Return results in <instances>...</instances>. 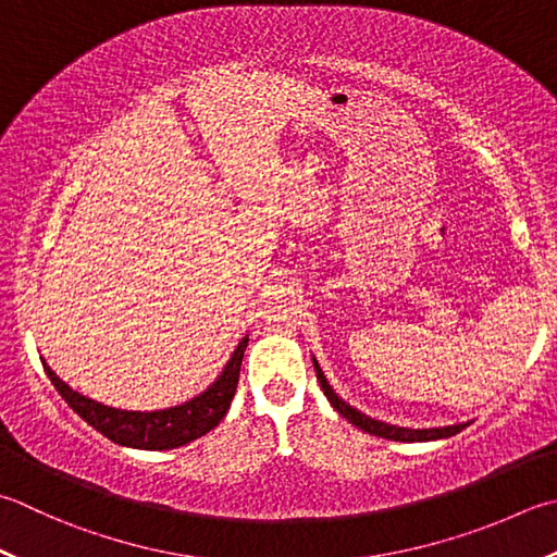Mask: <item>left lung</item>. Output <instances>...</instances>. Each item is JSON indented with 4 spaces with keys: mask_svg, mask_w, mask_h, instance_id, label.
Listing matches in <instances>:
<instances>
[{
    "mask_svg": "<svg viewBox=\"0 0 557 557\" xmlns=\"http://www.w3.org/2000/svg\"><path fill=\"white\" fill-rule=\"evenodd\" d=\"M313 369H315V379H319V384L323 388L325 398L331 400V406L341 412V416L352 422L355 428H359L362 432L374 434V437H384V440H394V442H432V440H444V437H454L456 432H461L463 428H468V422H459V424H446V428H424V430H412V428H398V424H388V422H381L364 416L362 410L352 408L350 403H345L341 396L335 394L333 386L329 384V379H325L323 369L319 367L313 357Z\"/></svg>",
    "mask_w": 557,
    "mask_h": 557,
    "instance_id": "1",
    "label": "left lung"
}]
</instances>
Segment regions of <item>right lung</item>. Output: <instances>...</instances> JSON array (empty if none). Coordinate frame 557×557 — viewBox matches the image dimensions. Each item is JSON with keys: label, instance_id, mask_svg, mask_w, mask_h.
Wrapping results in <instances>:
<instances>
[{"label": "right lung", "instance_id": "obj_1", "mask_svg": "<svg viewBox=\"0 0 557 557\" xmlns=\"http://www.w3.org/2000/svg\"><path fill=\"white\" fill-rule=\"evenodd\" d=\"M248 345V335L242 337L236 350L228 357L222 374L216 376L202 394L193 396L190 400L181 403V406H171L163 410H123L103 406L94 398L82 396L70 384L52 372L46 359L42 367L58 388V394L67 400V406L79 416L84 422H89L96 432L120 446H129V449H145V451H163L185 446L202 434L214 430L226 416L232 398L236 394L238 372H242V359Z\"/></svg>", "mask_w": 557, "mask_h": 557}]
</instances>
